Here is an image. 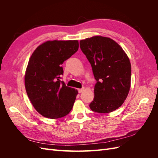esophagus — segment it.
I'll use <instances>...</instances> for the list:
<instances>
[{
	"instance_id": "esophagus-1",
	"label": "esophagus",
	"mask_w": 158,
	"mask_h": 158,
	"mask_svg": "<svg viewBox=\"0 0 158 158\" xmlns=\"http://www.w3.org/2000/svg\"><path fill=\"white\" fill-rule=\"evenodd\" d=\"M84 90V88H81V89H78V92L79 93H82Z\"/></svg>"
}]
</instances>
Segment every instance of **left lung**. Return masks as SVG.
I'll return each instance as SVG.
<instances>
[{"instance_id":"8db88e82","label":"left lung","mask_w":158,"mask_h":158,"mask_svg":"<svg viewBox=\"0 0 158 158\" xmlns=\"http://www.w3.org/2000/svg\"><path fill=\"white\" fill-rule=\"evenodd\" d=\"M80 46L97 81L90 109L99 113L114 111L122 106L131 88L129 58L117 42L107 37L86 38L80 40Z\"/></svg>"}]
</instances>
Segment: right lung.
<instances>
[{
  "label": "right lung",
  "mask_w": 158,
  "mask_h": 158,
  "mask_svg": "<svg viewBox=\"0 0 158 158\" xmlns=\"http://www.w3.org/2000/svg\"><path fill=\"white\" fill-rule=\"evenodd\" d=\"M78 40L47 41L38 46L30 56L24 82L27 96L42 116L59 118L73 109L78 94L74 88L60 80L62 64L78 51Z\"/></svg>",
  "instance_id": "1"
}]
</instances>
